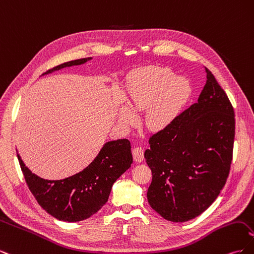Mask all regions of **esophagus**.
Returning <instances> with one entry per match:
<instances>
[{
    "label": "esophagus",
    "instance_id": "esophagus-1",
    "mask_svg": "<svg viewBox=\"0 0 254 254\" xmlns=\"http://www.w3.org/2000/svg\"><path fill=\"white\" fill-rule=\"evenodd\" d=\"M132 156L133 160L135 162L140 163L144 160V148H142L141 146H137V147H134L132 150Z\"/></svg>",
    "mask_w": 254,
    "mask_h": 254
}]
</instances>
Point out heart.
Here are the masks:
<instances>
[{"mask_svg":"<svg viewBox=\"0 0 254 254\" xmlns=\"http://www.w3.org/2000/svg\"><path fill=\"white\" fill-rule=\"evenodd\" d=\"M128 106L132 111L146 109L145 124L150 130L165 128L176 118L190 94V84L182 77H174L167 67L150 65L136 68L126 82ZM121 121L132 124L134 115L126 108Z\"/></svg>","mask_w":254,"mask_h":254,"instance_id":"heart-1","label":"heart"}]
</instances>
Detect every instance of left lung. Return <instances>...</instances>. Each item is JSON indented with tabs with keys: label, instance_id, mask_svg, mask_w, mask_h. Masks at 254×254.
<instances>
[{
	"label": "left lung",
	"instance_id": "1",
	"mask_svg": "<svg viewBox=\"0 0 254 254\" xmlns=\"http://www.w3.org/2000/svg\"><path fill=\"white\" fill-rule=\"evenodd\" d=\"M198 102L149 137L144 157L152 174L150 206L183 222L209 207L225 187L233 157L234 110L211 71Z\"/></svg>",
	"mask_w": 254,
	"mask_h": 254
}]
</instances>
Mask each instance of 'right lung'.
<instances>
[{"label":"right lung","mask_w":254,"mask_h":254,"mask_svg":"<svg viewBox=\"0 0 254 254\" xmlns=\"http://www.w3.org/2000/svg\"><path fill=\"white\" fill-rule=\"evenodd\" d=\"M91 58L59 64L44 74L78 65ZM18 156L27 187L36 200L53 217L75 222L87 219L108 201L113 183L132 163L131 145L127 139L106 143L97 157L78 174L63 180H45L33 174Z\"/></svg>","instance_id":"add662e5"}]
</instances>
